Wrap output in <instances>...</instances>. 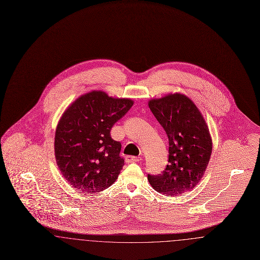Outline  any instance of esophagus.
I'll return each instance as SVG.
<instances>
[{
    "label": "esophagus",
    "mask_w": 260,
    "mask_h": 260,
    "mask_svg": "<svg viewBox=\"0 0 260 260\" xmlns=\"http://www.w3.org/2000/svg\"><path fill=\"white\" fill-rule=\"evenodd\" d=\"M139 161H141V158H139V157H134V156H126L125 157L126 162H137Z\"/></svg>",
    "instance_id": "1"
}]
</instances>
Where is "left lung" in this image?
Wrapping results in <instances>:
<instances>
[{
    "mask_svg": "<svg viewBox=\"0 0 260 260\" xmlns=\"http://www.w3.org/2000/svg\"><path fill=\"white\" fill-rule=\"evenodd\" d=\"M149 108L169 137V165L158 175L148 174L160 194L176 197L198 184L210 161L212 140L209 126L185 94L169 93L149 100Z\"/></svg>",
    "mask_w": 260,
    "mask_h": 260,
    "instance_id": "obj_1",
    "label": "left lung"
}]
</instances>
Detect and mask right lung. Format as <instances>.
Wrapping results in <instances>:
<instances>
[{"label":"right lung","mask_w":260,"mask_h":260,"mask_svg":"<svg viewBox=\"0 0 260 260\" xmlns=\"http://www.w3.org/2000/svg\"><path fill=\"white\" fill-rule=\"evenodd\" d=\"M133 105L132 99L91 90L67 107L55 129L54 155L70 185L93 194L116 181L124 161L121 143L112 139L110 132Z\"/></svg>","instance_id":"add662e5"}]
</instances>
